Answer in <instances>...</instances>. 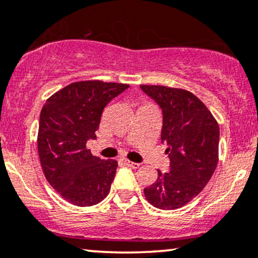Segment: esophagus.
<instances>
[{"label": "esophagus", "mask_w": 258, "mask_h": 258, "mask_svg": "<svg viewBox=\"0 0 258 258\" xmlns=\"http://www.w3.org/2000/svg\"><path fill=\"white\" fill-rule=\"evenodd\" d=\"M123 163H125V165H127V166L133 167V169H138V167L140 166V164L133 163V161H130V160H123Z\"/></svg>", "instance_id": "obj_1"}]
</instances>
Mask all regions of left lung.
<instances>
[{"label":"left lung","instance_id":"1","mask_svg":"<svg viewBox=\"0 0 258 258\" xmlns=\"http://www.w3.org/2000/svg\"><path fill=\"white\" fill-rule=\"evenodd\" d=\"M163 113L161 143L170 170L158 171L156 183L144 188L150 204L173 210L192 201L211 179L218 163L219 127L207 106L190 92L165 86H140Z\"/></svg>","mask_w":258,"mask_h":258}]
</instances>
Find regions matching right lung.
<instances>
[{
    "mask_svg": "<svg viewBox=\"0 0 258 258\" xmlns=\"http://www.w3.org/2000/svg\"><path fill=\"white\" fill-rule=\"evenodd\" d=\"M127 88L115 82H74L51 95L41 109V166L50 186L71 204L92 207L111 190L118 161L92 156L86 144L97 138L104 108Z\"/></svg>",
    "mask_w": 258,
    "mask_h": 258,
    "instance_id": "1",
    "label": "right lung"
}]
</instances>
